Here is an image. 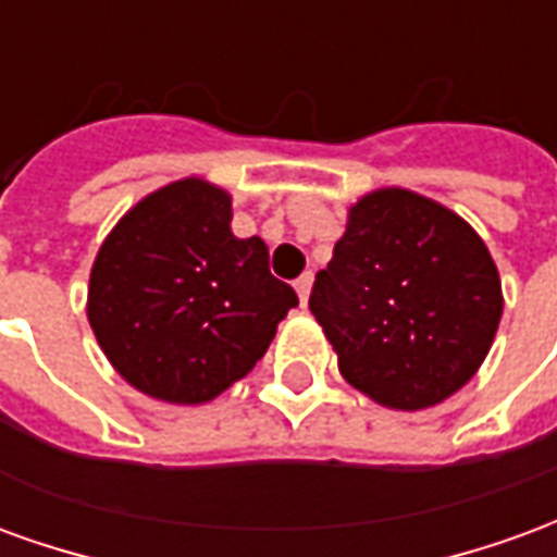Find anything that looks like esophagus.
Instances as JSON below:
<instances>
[{"label":"esophagus","instance_id":"esophagus-1","mask_svg":"<svg viewBox=\"0 0 557 557\" xmlns=\"http://www.w3.org/2000/svg\"><path fill=\"white\" fill-rule=\"evenodd\" d=\"M310 289H313V274L307 271V274H301V277L295 280V292H298V298H301V307H307V301H310Z\"/></svg>","mask_w":557,"mask_h":557}]
</instances>
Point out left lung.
<instances>
[{
  "instance_id": "8db88e82",
  "label": "left lung",
  "mask_w": 557,
  "mask_h": 557,
  "mask_svg": "<svg viewBox=\"0 0 557 557\" xmlns=\"http://www.w3.org/2000/svg\"><path fill=\"white\" fill-rule=\"evenodd\" d=\"M310 310L351 387L387 409L418 411L478 373L504 298L498 268L466 220L385 187L349 208Z\"/></svg>"
}]
</instances>
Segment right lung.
<instances>
[{
	"mask_svg": "<svg viewBox=\"0 0 557 557\" xmlns=\"http://www.w3.org/2000/svg\"><path fill=\"white\" fill-rule=\"evenodd\" d=\"M232 199L182 178L127 211L91 265L89 325L119 375L148 397L199 406L250 373L298 295L265 242L235 238Z\"/></svg>",
	"mask_w": 557,
	"mask_h": 557,
	"instance_id": "1",
	"label": "right lung"
}]
</instances>
